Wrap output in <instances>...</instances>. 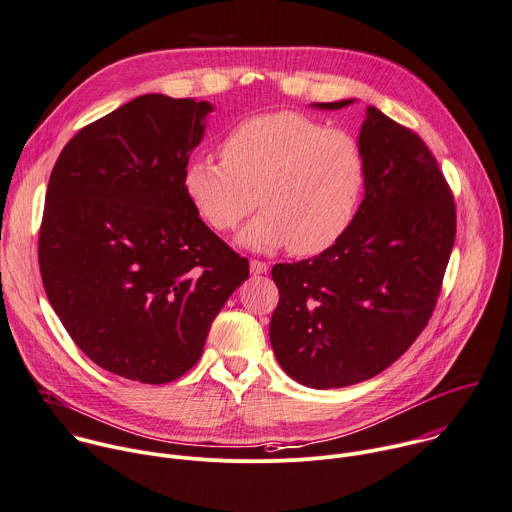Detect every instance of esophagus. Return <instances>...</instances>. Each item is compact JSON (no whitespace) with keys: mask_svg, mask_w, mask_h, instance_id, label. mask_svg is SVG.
<instances>
[{"mask_svg":"<svg viewBox=\"0 0 512 512\" xmlns=\"http://www.w3.org/2000/svg\"><path fill=\"white\" fill-rule=\"evenodd\" d=\"M249 267H251V273L253 275H263L269 271V265L265 261H259V259H251L249 261Z\"/></svg>","mask_w":512,"mask_h":512,"instance_id":"obj_1","label":"esophagus"}]
</instances>
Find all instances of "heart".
Returning a JSON list of instances; mask_svg holds the SVG:
<instances>
[{
    "mask_svg": "<svg viewBox=\"0 0 512 512\" xmlns=\"http://www.w3.org/2000/svg\"><path fill=\"white\" fill-rule=\"evenodd\" d=\"M221 160L185 164V197L217 233L235 231L259 201L265 209L239 237L257 251H327L356 221L368 181L356 136L293 110L239 122L221 142Z\"/></svg>",
    "mask_w": 512,
    "mask_h": 512,
    "instance_id": "heart-1",
    "label": "heart"
}]
</instances>
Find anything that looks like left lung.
<instances>
[{
	"label": "left lung",
	"instance_id": "8db88e82",
	"mask_svg": "<svg viewBox=\"0 0 512 512\" xmlns=\"http://www.w3.org/2000/svg\"><path fill=\"white\" fill-rule=\"evenodd\" d=\"M358 142L368 181L350 231L327 251L271 271L279 289L269 323L275 358L315 390L370 380L414 344L436 307L456 237L452 191L414 130L368 106Z\"/></svg>",
	"mask_w": 512,
	"mask_h": 512
}]
</instances>
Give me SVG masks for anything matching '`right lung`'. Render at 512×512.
Masks as SVG:
<instances>
[{
    "label": "right lung",
    "instance_id": "add662e5",
    "mask_svg": "<svg viewBox=\"0 0 512 512\" xmlns=\"http://www.w3.org/2000/svg\"><path fill=\"white\" fill-rule=\"evenodd\" d=\"M209 112L193 98L138 96L84 126L50 175L38 241L46 295L74 344L126 380L187 374L249 277L183 191Z\"/></svg>",
    "mask_w": 512,
    "mask_h": 512
}]
</instances>
